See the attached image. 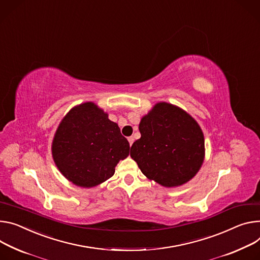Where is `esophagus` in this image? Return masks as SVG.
Listing matches in <instances>:
<instances>
[{
  "label": "esophagus",
  "mask_w": 260,
  "mask_h": 260,
  "mask_svg": "<svg viewBox=\"0 0 260 260\" xmlns=\"http://www.w3.org/2000/svg\"><path fill=\"white\" fill-rule=\"evenodd\" d=\"M134 137H128V142H129V145L132 146L133 145V143H134Z\"/></svg>",
  "instance_id": "obj_1"
}]
</instances>
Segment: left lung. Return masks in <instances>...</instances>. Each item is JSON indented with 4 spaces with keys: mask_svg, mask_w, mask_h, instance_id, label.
<instances>
[{
    "mask_svg": "<svg viewBox=\"0 0 260 260\" xmlns=\"http://www.w3.org/2000/svg\"><path fill=\"white\" fill-rule=\"evenodd\" d=\"M141 138L132 145L131 156L142 173L167 186L192 179L204 158L203 133L183 110L158 103L139 124Z\"/></svg>",
    "mask_w": 260,
    "mask_h": 260,
    "instance_id": "left-lung-1",
    "label": "left lung"
}]
</instances>
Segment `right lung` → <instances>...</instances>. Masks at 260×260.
<instances>
[{"label":"right lung","instance_id":"right-lung-1","mask_svg":"<svg viewBox=\"0 0 260 260\" xmlns=\"http://www.w3.org/2000/svg\"><path fill=\"white\" fill-rule=\"evenodd\" d=\"M52 152L56 166L68 180L92 187L114 175L118 161L129 154V143L108 114L93 103H85L63 118Z\"/></svg>","mask_w":260,"mask_h":260}]
</instances>
